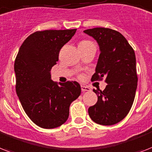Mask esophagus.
<instances>
[{
	"mask_svg": "<svg viewBox=\"0 0 152 152\" xmlns=\"http://www.w3.org/2000/svg\"><path fill=\"white\" fill-rule=\"evenodd\" d=\"M81 90L82 91H90L91 88L87 86H84V85H81Z\"/></svg>",
	"mask_w": 152,
	"mask_h": 152,
	"instance_id": "obj_1",
	"label": "esophagus"
}]
</instances>
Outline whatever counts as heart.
I'll return each mask as SVG.
<instances>
[{"label": "heart", "mask_w": 152, "mask_h": 152, "mask_svg": "<svg viewBox=\"0 0 152 152\" xmlns=\"http://www.w3.org/2000/svg\"><path fill=\"white\" fill-rule=\"evenodd\" d=\"M91 43H92V42L89 41V40H82V41L80 43V44H79V46H80V45H84V44H91Z\"/></svg>", "instance_id": "1"}]
</instances>
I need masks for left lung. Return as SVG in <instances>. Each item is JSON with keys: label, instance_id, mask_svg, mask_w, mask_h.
I'll use <instances>...</instances> for the list:
<instances>
[{"label": "left lung", "instance_id": "left-lung-1", "mask_svg": "<svg viewBox=\"0 0 152 152\" xmlns=\"http://www.w3.org/2000/svg\"><path fill=\"white\" fill-rule=\"evenodd\" d=\"M83 33L93 37L100 49L91 81L104 78L107 83L103 91L93 90L97 102L88 108L89 115L97 124L114 125L127 115L134 103L137 87L135 53L126 39L115 30L98 27Z\"/></svg>", "mask_w": 152, "mask_h": 152}]
</instances>
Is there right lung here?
<instances>
[{
    "mask_svg": "<svg viewBox=\"0 0 152 152\" xmlns=\"http://www.w3.org/2000/svg\"><path fill=\"white\" fill-rule=\"evenodd\" d=\"M76 31L35 32L24 40L16 57V93L25 112L40 127L53 129L65 123L70 104L81 94L77 82H54L50 75L61 48Z\"/></svg>",
    "mask_w": 152,
    "mask_h": 152,
    "instance_id": "add662e5",
    "label": "right lung"
}]
</instances>
